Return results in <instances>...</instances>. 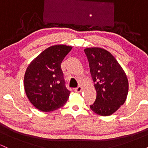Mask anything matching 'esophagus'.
I'll return each mask as SVG.
<instances>
[{"instance_id":"1","label":"esophagus","mask_w":148,"mask_h":148,"mask_svg":"<svg viewBox=\"0 0 148 148\" xmlns=\"http://www.w3.org/2000/svg\"><path fill=\"white\" fill-rule=\"evenodd\" d=\"M82 87L81 86H79V87H77L76 88H75V91L76 92H81V91H82Z\"/></svg>"}]
</instances>
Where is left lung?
<instances>
[{
  "mask_svg": "<svg viewBox=\"0 0 148 148\" xmlns=\"http://www.w3.org/2000/svg\"><path fill=\"white\" fill-rule=\"evenodd\" d=\"M84 51L97 92L95 101L90 108L96 114L109 116L126 101L129 90L127 75L115 57L106 49L90 47Z\"/></svg>",
  "mask_w": 148,
  "mask_h": 148,
  "instance_id": "1",
  "label": "left lung"
}]
</instances>
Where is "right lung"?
<instances>
[{
	"mask_svg": "<svg viewBox=\"0 0 148 148\" xmlns=\"http://www.w3.org/2000/svg\"><path fill=\"white\" fill-rule=\"evenodd\" d=\"M72 47H49L30 62L25 70L23 85L27 97L43 112L60 108L68 99L70 91L64 86L61 62Z\"/></svg>",
	"mask_w": 148,
	"mask_h": 148,
	"instance_id": "obj_1",
	"label": "right lung"
}]
</instances>
